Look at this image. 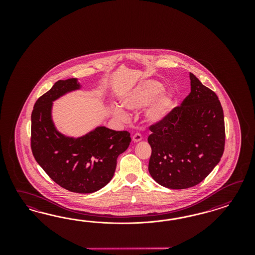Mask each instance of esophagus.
<instances>
[{"label":"esophagus","instance_id":"esophagus-1","mask_svg":"<svg viewBox=\"0 0 255 255\" xmlns=\"http://www.w3.org/2000/svg\"><path fill=\"white\" fill-rule=\"evenodd\" d=\"M142 140V136H141V134L140 133H134L133 135H132V141L134 142V143H137L139 141H141Z\"/></svg>","mask_w":255,"mask_h":255}]
</instances>
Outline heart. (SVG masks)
<instances>
[{"instance_id": "1", "label": "heart", "mask_w": 255, "mask_h": 255, "mask_svg": "<svg viewBox=\"0 0 255 255\" xmlns=\"http://www.w3.org/2000/svg\"><path fill=\"white\" fill-rule=\"evenodd\" d=\"M163 86L155 80H145L131 90L123 100L124 107L130 110L145 108L143 117L147 124H157L169 114L174 101L168 93H162ZM114 115L123 122H128L129 114L123 108H114Z\"/></svg>"}]
</instances>
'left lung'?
<instances>
[{"label": "left lung", "instance_id": "1", "mask_svg": "<svg viewBox=\"0 0 255 255\" xmlns=\"http://www.w3.org/2000/svg\"><path fill=\"white\" fill-rule=\"evenodd\" d=\"M191 93L162 122L151 124L150 176L180 190L199 184L224 154V110L216 93L190 73Z\"/></svg>", "mask_w": 255, "mask_h": 255}]
</instances>
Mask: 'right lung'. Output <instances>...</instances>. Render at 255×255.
I'll return each mask as SVG.
<instances>
[{"mask_svg":"<svg viewBox=\"0 0 255 255\" xmlns=\"http://www.w3.org/2000/svg\"><path fill=\"white\" fill-rule=\"evenodd\" d=\"M79 87L76 78L59 80L39 97L31 112V147L36 162L58 185L73 193H91L113 178L118 156L129 147L131 137L129 131L104 126L79 138L57 131L52 102Z\"/></svg>","mask_w":255,"mask_h":255,"instance_id":"1","label":"right lung"}]
</instances>
